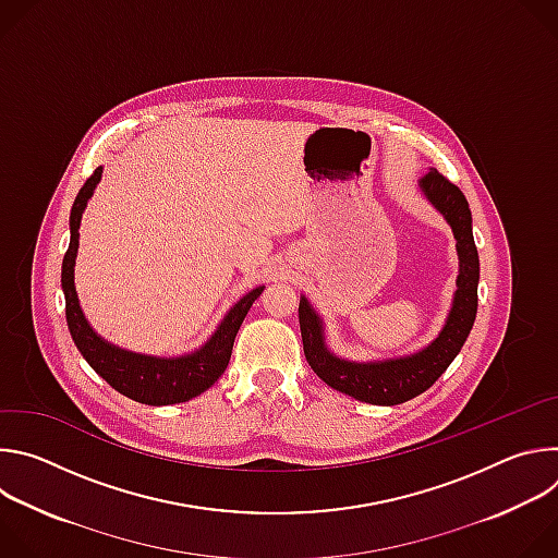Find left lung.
<instances>
[{
  "mask_svg": "<svg viewBox=\"0 0 558 558\" xmlns=\"http://www.w3.org/2000/svg\"><path fill=\"white\" fill-rule=\"evenodd\" d=\"M424 198L444 216L457 241L459 276L450 311L437 338L424 349L386 360L355 362L336 355L325 336L323 315L306 295H300L298 317L308 366L331 388L377 407L404 404L428 390L461 351L476 317V284H480V254L472 238V214L457 185L430 170L417 183Z\"/></svg>",
  "mask_w": 558,
  "mask_h": 558,
  "instance_id": "8db88e82",
  "label": "left lung"
}]
</instances>
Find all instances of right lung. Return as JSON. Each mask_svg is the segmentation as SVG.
<instances>
[{"instance_id":"1","label":"right lung","mask_w":558,"mask_h":558,"mask_svg":"<svg viewBox=\"0 0 558 558\" xmlns=\"http://www.w3.org/2000/svg\"><path fill=\"white\" fill-rule=\"evenodd\" d=\"M104 168H97L95 174L78 190L74 205L70 209V245L61 265V289L65 298V323L76 344L78 353L101 375L114 390L130 397V400L147 407H168L192 400V397L205 392L227 368L233 340L241 329L247 311L254 300L265 291V287H256L238 300L218 323L216 331L207 338L198 349L161 357L121 349L106 338H101L88 323V317L78 304V295L74 289V265L78 252V227L82 216L93 198L97 185L101 183Z\"/></svg>"}]
</instances>
